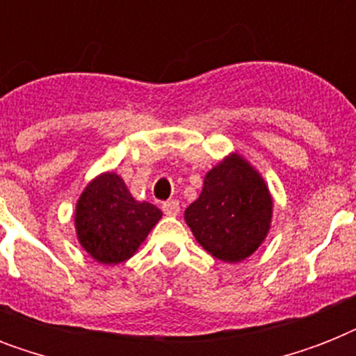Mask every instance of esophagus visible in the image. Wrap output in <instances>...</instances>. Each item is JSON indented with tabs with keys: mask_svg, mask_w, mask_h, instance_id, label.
<instances>
[{
	"mask_svg": "<svg viewBox=\"0 0 356 356\" xmlns=\"http://www.w3.org/2000/svg\"><path fill=\"white\" fill-rule=\"evenodd\" d=\"M162 211L166 212L168 216H177L179 211H181V207H179V201L172 200V201H166V203H162Z\"/></svg>",
	"mask_w": 356,
	"mask_h": 356,
	"instance_id": "34e87169",
	"label": "esophagus"
}]
</instances>
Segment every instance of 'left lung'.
<instances>
[{
	"label": "left lung",
	"instance_id": "obj_1",
	"mask_svg": "<svg viewBox=\"0 0 356 356\" xmlns=\"http://www.w3.org/2000/svg\"><path fill=\"white\" fill-rule=\"evenodd\" d=\"M271 195L253 166L231 155L205 175L203 192L184 220L205 251L240 262L264 242L271 223Z\"/></svg>",
	"mask_w": 356,
	"mask_h": 356
}]
</instances>
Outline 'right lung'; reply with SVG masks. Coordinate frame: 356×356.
I'll use <instances>...</instances> for the list:
<instances>
[{
    "mask_svg": "<svg viewBox=\"0 0 356 356\" xmlns=\"http://www.w3.org/2000/svg\"><path fill=\"white\" fill-rule=\"evenodd\" d=\"M161 218L162 212L155 205L134 200L116 173L94 179L75 207L81 245L103 264L131 259Z\"/></svg>",
    "mask_w": 356,
    "mask_h": 356,
    "instance_id": "1",
    "label": "right lung"
}]
</instances>
